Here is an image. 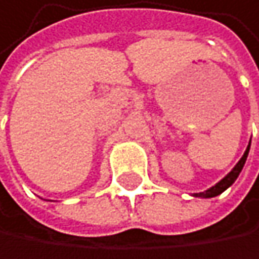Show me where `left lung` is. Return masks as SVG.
Segmentation results:
<instances>
[{
	"instance_id": "obj_1",
	"label": "left lung",
	"mask_w": 259,
	"mask_h": 259,
	"mask_svg": "<svg viewBox=\"0 0 259 259\" xmlns=\"http://www.w3.org/2000/svg\"><path fill=\"white\" fill-rule=\"evenodd\" d=\"M249 149H250V143H249V146H247L244 155L241 157V160L235 164V167H234V169H232L220 183H217L214 187H211V189H208V190H205V192H202V193H194V196H196V197H214V196H217V194L223 193L228 187H231V186L234 184V181L238 178V175H240V172H241V169H243V166H244V163H246Z\"/></svg>"
}]
</instances>
